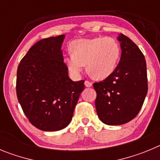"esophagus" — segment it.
<instances>
[{"label": "esophagus", "instance_id": "esophagus-1", "mask_svg": "<svg viewBox=\"0 0 160 160\" xmlns=\"http://www.w3.org/2000/svg\"><path fill=\"white\" fill-rule=\"evenodd\" d=\"M84 84H85L86 87H88V88L92 87V82L88 81V80H85V81H84Z\"/></svg>", "mask_w": 160, "mask_h": 160}]
</instances>
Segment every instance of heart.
Listing matches in <instances>:
<instances>
[{
    "mask_svg": "<svg viewBox=\"0 0 160 160\" xmlns=\"http://www.w3.org/2000/svg\"><path fill=\"white\" fill-rule=\"evenodd\" d=\"M70 54L64 57L69 72L78 77L85 64L95 79H104L114 71L120 53L119 44L112 37L79 39L70 44Z\"/></svg>",
    "mask_w": 160,
    "mask_h": 160,
    "instance_id": "1",
    "label": "heart"
}]
</instances>
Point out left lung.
<instances>
[{"label": "left lung", "mask_w": 160, "mask_h": 160, "mask_svg": "<svg viewBox=\"0 0 160 160\" xmlns=\"http://www.w3.org/2000/svg\"><path fill=\"white\" fill-rule=\"evenodd\" d=\"M121 57L113 72L93 83L97 115L108 125H121L136 117L148 93L146 60L130 38L120 33Z\"/></svg>", "instance_id": "1"}]
</instances>
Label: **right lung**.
Returning a JSON list of instances; mask_svg holds the SVG:
<instances>
[{"instance_id": "obj_1", "label": "right lung", "mask_w": 160, "mask_h": 160, "mask_svg": "<svg viewBox=\"0 0 160 160\" xmlns=\"http://www.w3.org/2000/svg\"><path fill=\"white\" fill-rule=\"evenodd\" d=\"M64 35L32 46L17 72V96L24 115L40 130L55 132L69 124L84 80L74 82L60 50Z\"/></svg>"}]
</instances>
